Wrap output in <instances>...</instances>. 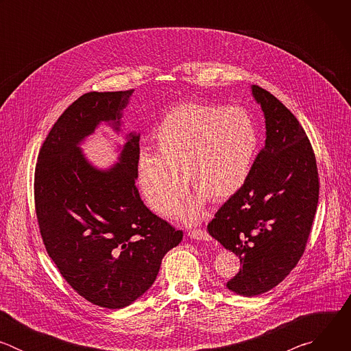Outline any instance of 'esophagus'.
<instances>
[{"instance_id": "1", "label": "esophagus", "mask_w": 351, "mask_h": 351, "mask_svg": "<svg viewBox=\"0 0 351 351\" xmlns=\"http://www.w3.org/2000/svg\"><path fill=\"white\" fill-rule=\"evenodd\" d=\"M187 236H189L190 239H194V240H202V241H208V240L211 239V237H210V234H208L206 230H203V229L189 230Z\"/></svg>"}]
</instances>
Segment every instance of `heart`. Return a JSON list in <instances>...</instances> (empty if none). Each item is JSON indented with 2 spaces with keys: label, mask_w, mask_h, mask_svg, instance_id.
I'll use <instances>...</instances> for the list:
<instances>
[{
  "label": "heart",
  "mask_w": 351,
  "mask_h": 351,
  "mask_svg": "<svg viewBox=\"0 0 351 351\" xmlns=\"http://www.w3.org/2000/svg\"><path fill=\"white\" fill-rule=\"evenodd\" d=\"M157 153L141 152L136 160L140 191L148 207L169 215L190 184L197 194L176 211L194 223L207 198L223 202L237 193L252 171L258 133L248 112L186 103L172 108L154 132Z\"/></svg>",
  "instance_id": "obj_1"
}]
</instances>
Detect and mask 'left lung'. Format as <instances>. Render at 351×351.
Segmentation results:
<instances>
[{"label":"left lung","instance_id":"obj_1","mask_svg":"<svg viewBox=\"0 0 351 351\" xmlns=\"http://www.w3.org/2000/svg\"><path fill=\"white\" fill-rule=\"evenodd\" d=\"M265 118V145L241 189L218 210L208 233L240 258L226 287L253 297L279 285L302 258L319 194L304 129L269 91L252 86Z\"/></svg>","mask_w":351,"mask_h":351}]
</instances>
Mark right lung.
Segmentation results:
<instances>
[{
    "label": "right lung",
    "instance_id": "add662e5",
    "mask_svg": "<svg viewBox=\"0 0 351 351\" xmlns=\"http://www.w3.org/2000/svg\"><path fill=\"white\" fill-rule=\"evenodd\" d=\"M134 90L91 91L58 118L40 149L34 199L47 253L87 302L119 310L153 286L183 232L149 211L136 187L140 134L126 133L118 161L93 165L82 144L104 123L122 132Z\"/></svg>",
    "mask_w": 351,
    "mask_h": 351
}]
</instances>
